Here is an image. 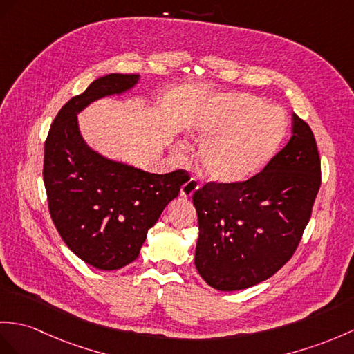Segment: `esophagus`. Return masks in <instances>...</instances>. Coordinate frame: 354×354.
<instances>
[{
	"mask_svg": "<svg viewBox=\"0 0 354 354\" xmlns=\"http://www.w3.org/2000/svg\"><path fill=\"white\" fill-rule=\"evenodd\" d=\"M200 187V183H198L196 178H191L187 180V182L182 186V189H180V195L187 198V196H192L195 194L196 189Z\"/></svg>",
	"mask_w": 354,
	"mask_h": 354,
	"instance_id": "34e87169",
	"label": "esophagus"
}]
</instances>
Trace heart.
Segmentation results:
<instances>
[{"instance_id": "b5f03b06", "label": "heart", "mask_w": 354, "mask_h": 354, "mask_svg": "<svg viewBox=\"0 0 354 354\" xmlns=\"http://www.w3.org/2000/svg\"><path fill=\"white\" fill-rule=\"evenodd\" d=\"M287 115L278 106H264L251 94H230L214 100L189 126L192 140L203 145L201 169L218 183H240L257 176L279 150L287 133ZM178 158H185L182 149Z\"/></svg>"}]
</instances>
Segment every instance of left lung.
Wrapping results in <instances>:
<instances>
[{
  "instance_id": "1",
  "label": "left lung",
  "mask_w": 354,
  "mask_h": 354,
  "mask_svg": "<svg viewBox=\"0 0 354 354\" xmlns=\"http://www.w3.org/2000/svg\"><path fill=\"white\" fill-rule=\"evenodd\" d=\"M322 186L311 127L292 115V135L263 171L240 183L196 189L195 266L210 287L243 290L277 273L295 255Z\"/></svg>"
}]
</instances>
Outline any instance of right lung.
<instances>
[{"label": "right lung", "mask_w": 354, "mask_h": 354, "mask_svg": "<svg viewBox=\"0 0 354 354\" xmlns=\"http://www.w3.org/2000/svg\"><path fill=\"white\" fill-rule=\"evenodd\" d=\"M136 81L135 73L97 77L58 111L45 141L43 183L50 218L68 249L100 270L136 260L147 231L191 178L185 169L150 174L111 162L82 141L77 112Z\"/></svg>", "instance_id": "1"}]
</instances>
